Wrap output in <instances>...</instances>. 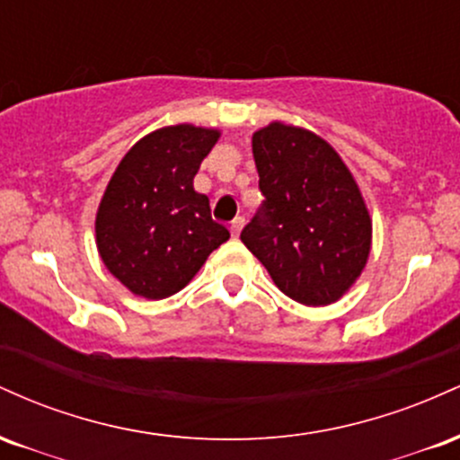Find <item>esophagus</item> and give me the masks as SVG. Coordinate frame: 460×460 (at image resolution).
<instances>
[{
    "label": "esophagus",
    "mask_w": 460,
    "mask_h": 460,
    "mask_svg": "<svg viewBox=\"0 0 460 460\" xmlns=\"http://www.w3.org/2000/svg\"><path fill=\"white\" fill-rule=\"evenodd\" d=\"M242 226H244V218H242V216H237L235 220H231V226H229V229H231V235H234V237L240 235Z\"/></svg>",
    "instance_id": "1"
}]
</instances>
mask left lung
I'll list each match as a JSON object with an SVG mask.
<instances>
[{"mask_svg": "<svg viewBox=\"0 0 460 460\" xmlns=\"http://www.w3.org/2000/svg\"><path fill=\"white\" fill-rule=\"evenodd\" d=\"M266 197L242 242L274 285L307 307L335 303L366 268L372 220L337 151L314 131L270 123L252 134Z\"/></svg>", "mask_w": 460, "mask_h": 460, "instance_id": "left-lung-1", "label": "left lung"}]
</instances>
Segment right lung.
Here are the masks:
<instances>
[{"instance_id": "add662e5", "label": "right lung", "mask_w": 460, "mask_h": 460, "mask_svg": "<svg viewBox=\"0 0 460 460\" xmlns=\"http://www.w3.org/2000/svg\"><path fill=\"white\" fill-rule=\"evenodd\" d=\"M218 129L172 125L136 142L99 203V255L136 296L162 300L192 281L209 252L229 240L209 199L192 181Z\"/></svg>"}]
</instances>
